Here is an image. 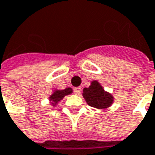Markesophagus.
Instances as JSON below:
<instances>
[{
  "instance_id": "34e87169",
  "label": "esophagus",
  "mask_w": 155,
  "mask_h": 155,
  "mask_svg": "<svg viewBox=\"0 0 155 155\" xmlns=\"http://www.w3.org/2000/svg\"><path fill=\"white\" fill-rule=\"evenodd\" d=\"M80 92H81V87H75V88H74V94H79Z\"/></svg>"
}]
</instances>
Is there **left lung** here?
<instances>
[{"label": "left lung", "instance_id": "8db88e82", "mask_svg": "<svg viewBox=\"0 0 155 155\" xmlns=\"http://www.w3.org/2000/svg\"><path fill=\"white\" fill-rule=\"evenodd\" d=\"M82 94L88 105L100 110L109 108L114 101L112 94L106 92L97 80L92 81L89 87H85Z\"/></svg>", "mask_w": 155, "mask_h": 155}]
</instances>
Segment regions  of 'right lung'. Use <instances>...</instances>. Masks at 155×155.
<instances>
[{"label":"right lung","mask_w":155,"mask_h":155,"mask_svg":"<svg viewBox=\"0 0 155 155\" xmlns=\"http://www.w3.org/2000/svg\"><path fill=\"white\" fill-rule=\"evenodd\" d=\"M72 89L70 87H67L63 90H59V89H55L53 90L52 94L49 96V101L51 102V104L52 106H56L58 104V103L62 100L66 95L72 94Z\"/></svg>","instance_id":"1"}]
</instances>
